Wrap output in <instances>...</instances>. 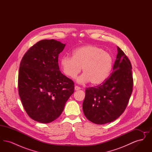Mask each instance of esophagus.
Masks as SVG:
<instances>
[{"mask_svg": "<svg viewBox=\"0 0 152 152\" xmlns=\"http://www.w3.org/2000/svg\"><path fill=\"white\" fill-rule=\"evenodd\" d=\"M81 88H80V87H78V86H75V91H78V90H80Z\"/></svg>", "mask_w": 152, "mask_h": 152, "instance_id": "1", "label": "esophagus"}]
</instances>
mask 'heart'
<instances>
[{
	"label": "heart",
	"instance_id": "obj_1",
	"mask_svg": "<svg viewBox=\"0 0 152 152\" xmlns=\"http://www.w3.org/2000/svg\"><path fill=\"white\" fill-rule=\"evenodd\" d=\"M113 63L112 55L101 48L88 45L73 51L72 56L61 58L60 65L65 75L75 79L83 68V73L77 79L80 84L91 82L99 85L108 78Z\"/></svg>",
	"mask_w": 152,
	"mask_h": 152
}]
</instances>
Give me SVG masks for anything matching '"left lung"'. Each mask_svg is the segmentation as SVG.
Segmentation results:
<instances>
[{
  "mask_svg": "<svg viewBox=\"0 0 152 152\" xmlns=\"http://www.w3.org/2000/svg\"><path fill=\"white\" fill-rule=\"evenodd\" d=\"M113 72L102 84L86 90L83 104L84 115L90 121L104 124L121 116L128 104L133 80L130 60L118 47Z\"/></svg>",
  "mask_w": 152,
  "mask_h": 152,
  "instance_id": "8db88e82",
  "label": "left lung"
}]
</instances>
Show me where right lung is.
I'll list each match as a JSON object with an SVG mask.
<instances>
[{
	"label": "right lung",
	"mask_w": 152,
	"mask_h": 152,
	"mask_svg": "<svg viewBox=\"0 0 152 152\" xmlns=\"http://www.w3.org/2000/svg\"><path fill=\"white\" fill-rule=\"evenodd\" d=\"M65 46L54 39L42 40L21 60L19 94L27 115L37 122L50 123L58 118L74 92V83L61 73L58 64Z\"/></svg>",
	"instance_id": "1"
}]
</instances>
